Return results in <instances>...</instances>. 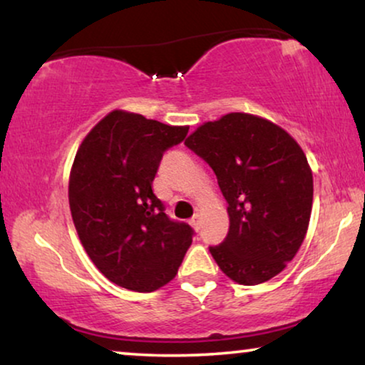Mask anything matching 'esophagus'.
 <instances>
[{
	"label": "esophagus",
	"mask_w": 365,
	"mask_h": 365,
	"mask_svg": "<svg viewBox=\"0 0 365 365\" xmlns=\"http://www.w3.org/2000/svg\"><path fill=\"white\" fill-rule=\"evenodd\" d=\"M189 224H191L194 231H199V226H201V222H199V216H197V214L191 219V222H189Z\"/></svg>",
	"instance_id": "obj_1"
}]
</instances>
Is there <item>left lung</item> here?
Returning <instances> with one entry per match:
<instances>
[{
	"label": "left lung",
	"instance_id": "8db88e82",
	"mask_svg": "<svg viewBox=\"0 0 365 365\" xmlns=\"http://www.w3.org/2000/svg\"><path fill=\"white\" fill-rule=\"evenodd\" d=\"M184 144L212 168L227 201L229 232L209 252L234 282L277 276L306 237L312 171L291 134L267 119L229 113L199 126Z\"/></svg>",
	"mask_w": 365,
	"mask_h": 365
}]
</instances>
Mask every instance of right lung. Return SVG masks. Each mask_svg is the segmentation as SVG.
Masks as SVG:
<instances>
[{
	"instance_id": "right-lung-1",
	"label": "right lung",
	"mask_w": 365,
	"mask_h": 365,
	"mask_svg": "<svg viewBox=\"0 0 365 365\" xmlns=\"http://www.w3.org/2000/svg\"><path fill=\"white\" fill-rule=\"evenodd\" d=\"M189 126L114 109L83 139L69 174V209L84 251L109 281L153 292L176 277L192 227L171 221L151 184Z\"/></svg>"
}]
</instances>
